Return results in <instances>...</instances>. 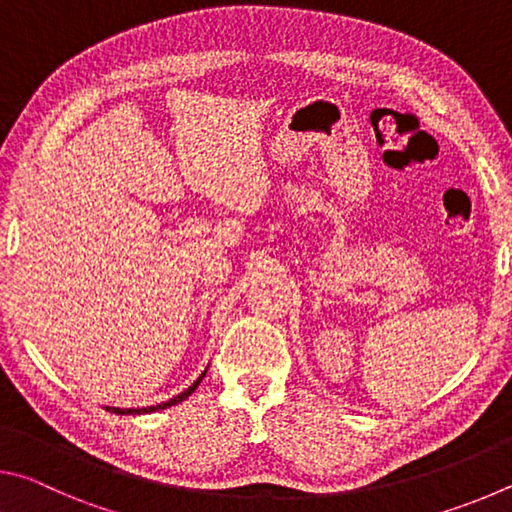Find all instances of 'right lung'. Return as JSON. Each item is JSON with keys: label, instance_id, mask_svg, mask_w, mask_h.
I'll use <instances>...</instances> for the list:
<instances>
[{"label": "right lung", "instance_id": "right-lung-1", "mask_svg": "<svg viewBox=\"0 0 512 512\" xmlns=\"http://www.w3.org/2000/svg\"><path fill=\"white\" fill-rule=\"evenodd\" d=\"M207 372V370H205ZM205 372L201 377H198L192 386L187 388V391H183L180 395H176V397H171L169 402H162V404H155V406H146V409H117V406H106L108 411H112V413H117V415H140V413H153V411H160V409H167V406H173V404H178V402H183V400H187L189 395H192L196 388H198V384H201L203 381V377H205Z\"/></svg>", "mask_w": 512, "mask_h": 512}]
</instances>
